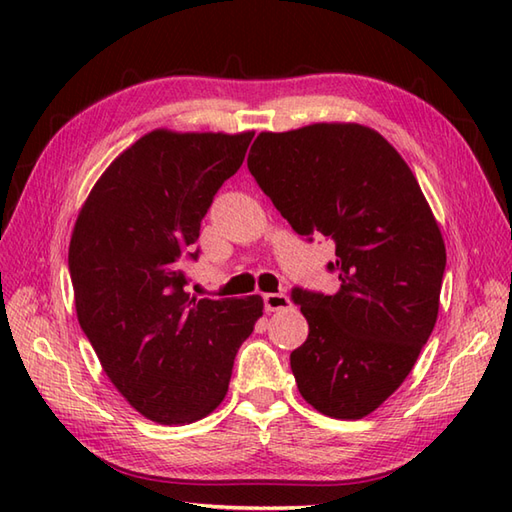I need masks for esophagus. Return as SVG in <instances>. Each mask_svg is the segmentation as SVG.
<instances>
[{
	"label": "esophagus",
	"instance_id": "esophagus-1",
	"mask_svg": "<svg viewBox=\"0 0 512 512\" xmlns=\"http://www.w3.org/2000/svg\"><path fill=\"white\" fill-rule=\"evenodd\" d=\"M264 306H266V312H277V310L290 308L292 301L284 295V292H268V295H264Z\"/></svg>",
	"mask_w": 512,
	"mask_h": 512
}]
</instances>
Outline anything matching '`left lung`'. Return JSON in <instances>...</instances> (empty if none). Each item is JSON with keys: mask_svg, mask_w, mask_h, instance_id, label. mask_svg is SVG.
<instances>
[{"mask_svg": "<svg viewBox=\"0 0 512 512\" xmlns=\"http://www.w3.org/2000/svg\"><path fill=\"white\" fill-rule=\"evenodd\" d=\"M248 171L299 235L334 239L339 290H292L310 332L290 367L323 416L365 418L409 376L438 319L447 248L431 206L398 151L356 123L262 132Z\"/></svg>", "mask_w": 512, "mask_h": 512, "instance_id": "8db88e82", "label": "left lung"}]
</instances>
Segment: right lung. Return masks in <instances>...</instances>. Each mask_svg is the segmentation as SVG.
<instances>
[{"mask_svg": "<svg viewBox=\"0 0 512 512\" xmlns=\"http://www.w3.org/2000/svg\"><path fill=\"white\" fill-rule=\"evenodd\" d=\"M255 132L154 129L96 180L76 217L68 266L74 306L103 372L158 424L220 405L264 299H195L184 262L213 195L242 167Z\"/></svg>", "mask_w": 512, "mask_h": 512, "instance_id": "obj_1", "label": "right lung"}]
</instances>
